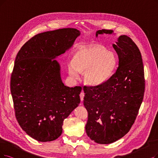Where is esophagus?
Wrapping results in <instances>:
<instances>
[{"label": "esophagus", "mask_w": 158, "mask_h": 158, "mask_svg": "<svg viewBox=\"0 0 158 158\" xmlns=\"http://www.w3.org/2000/svg\"><path fill=\"white\" fill-rule=\"evenodd\" d=\"M80 100H81V102H82V101L84 100V93L83 91L80 93Z\"/></svg>", "instance_id": "34e87169"}]
</instances>
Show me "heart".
<instances>
[{
  "label": "heart",
  "mask_w": 158,
  "mask_h": 158,
  "mask_svg": "<svg viewBox=\"0 0 158 158\" xmlns=\"http://www.w3.org/2000/svg\"><path fill=\"white\" fill-rule=\"evenodd\" d=\"M117 58L112 52L99 46L81 47L74 54L72 63L68 65L72 78L78 77L79 71H85L84 79L91 85H98L109 80L115 72Z\"/></svg>",
  "instance_id": "1"
}]
</instances>
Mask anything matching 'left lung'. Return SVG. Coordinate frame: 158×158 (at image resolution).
I'll list each match as a JSON object with an SVG mask.
<instances>
[{
  "instance_id": "left-lung-1",
  "label": "left lung",
  "mask_w": 158,
  "mask_h": 158,
  "mask_svg": "<svg viewBox=\"0 0 158 158\" xmlns=\"http://www.w3.org/2000/svg\"><path fill=\"white\" fill-rule=\"evenodd\" d=\"M113 34L111 30H99L100 34ZM113 47L118 58L115 73L106 82L84 86V105L88 112L86 134L99 144H110L122 138L135 122L144 92L141 54L127 35L119 36Z\"/></svg>"
}]
</instances>
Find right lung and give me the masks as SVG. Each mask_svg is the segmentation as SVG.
<instances>
[{"mask_svg":"<svg viewBox=\"0 0 158 158\" xmlns=\"http://www.w3.org/2000/svg\"><path fill=\"white\" fill-rule=\"evenodd\" d=\"M80 31L62 28L35 35L15 60L10 89L17 121L34 139L48 142L62 134L64 119L80 102V86L63 83L55 60L73 45Z\"/></svg>","mask_w":158,"mask_h":158,"instance_id":"right-lung-1","label":"right lung"}]
</instances>
